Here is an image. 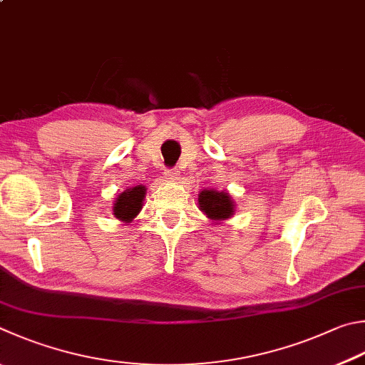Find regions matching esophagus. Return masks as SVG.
Masks as SVG:
<instances>
[{
  "label": "esophagus",
  "mask_w": 365,
  "mask_h": 365,
  "mask_svg": "<svg viewBox=\"0 0 365 365\" xmlns=\"http://www.w3.org/2000/svg\"><path fill=\"white\" fill-rule=\"evenodd\" d=\"M164 177L170 182H177L180 178V172H178V169H168L164 172Z\"/></svg>",
  "instance_id": "1"
}]
</instances>
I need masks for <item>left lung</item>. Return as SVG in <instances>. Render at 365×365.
<instances>
[{"instance_id":"8db88e82","label":"left lung","mask_w":365,"mask_h":365,"mask_svg":"<svg viewBox=\"0 0 365 365\" xmlns=\"http://www.w3.org/2000/svg\"><path fill=\"white\" fill-rule=\"evenodd\" d=\"M197 205L202 214L214 223H222L235 215L236 204L227 190H202L197 195Z\"/></svg>"}]
</instances>
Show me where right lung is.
Masks as SVG:
<instances>
[{
  "label": "right lung",
  "instance_id": "add662e5",
  "mask_svg": "<svg viewBox=\"0 0 365 365\" xmlns=\"http://www.w3.org/2000/svg\"><path fill=\"white\" fill-rule=\"evenodd\" d=\"M145 195H147V188H145L143 185L125 188L121 195H118L113 202V215L119 222L129 225L138 214H140Z\"/></svg>",
  "mask_w": 365,
  "mask_h": 365
}]
</instances>
